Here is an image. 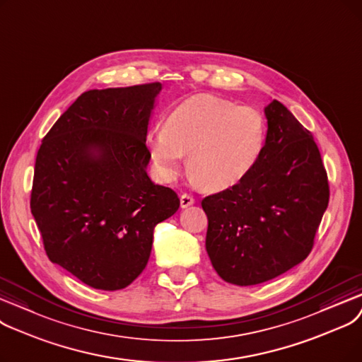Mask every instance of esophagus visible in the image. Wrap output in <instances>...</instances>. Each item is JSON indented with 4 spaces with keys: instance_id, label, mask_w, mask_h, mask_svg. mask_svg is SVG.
<instances>
[{
    "instance_id": "esophagus-1",
    "label": "esophagus",
    "mask_w": 362,
    "mask_h": 362,
    "mask_svg": "<svg viewBox=\"0 0 362 362\" xmlns=\"http://www.w3.org/2000/svg\"><path fill=\"white\" fill-rule=\"evenodd\" d=\"M180 204H181L182 209H184V208H188V206L194 204V199H193L190 194H181V197H180Z\"/></svg>"
}]
</instances>
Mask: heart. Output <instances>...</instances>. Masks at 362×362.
Listing matches in <instances>:
<instances>
[{
  "label": "heart",
  "instance_id": "1",
  "mask_svg": "<svg viewBox=\"0 0 362 362\" xmlns=\"http://www.w3.org/2000/svg\"><path fill=\"white\" fill-rule=\"evenodd\" d=\"M267 143L264 115L212 94L184 100L148 131L146 144L163 181H174L187 156L192 180L208 192L242 182L259 162Z\"/></svg>",
  "mask_w": 362,
  "mask_h": 362
}]
</instances>
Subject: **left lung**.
Here are the masks:
<instances>
[{
  "label": "left lung",
  "instance_id": "1",
  "mask_svg": "<svg viewBox=\"0 0 362 362\" xmlns=\"http://www.w3.org/2000/svg\"><path fill=\"white\" fill-rule=\"evenodd\" d=\"M265 116L267 143L255 169L202 200L211 262L222 280L237 286L265 283L300 264L330 197L313 134L277 100Z\"/></svg>",
  "mask_w": 362,
  "mask_h": 362
}]
</instances>
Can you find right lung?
Returning a JSON list of instances; mask_svg holds the SVG:
<instances>
[{
    "mask_svg": "<svg viewBox=\"0 0 362 362\" xmlns=\"http://www.w3.org/2000/svg\"><path fill=\"white\" fill-rule=\"evenodd\" d=\"M162 83L81 94L44 136L30 212L44 249L82 283L129 286L146 268L153 231L180 199L147 175L150 116Z\"/></svg>",
    "mask_w": 362,
    "mask_h": 362,
    "instance_id": "right-lung-1",
    "label": "right lung"
}]
</instances>
